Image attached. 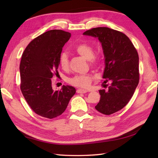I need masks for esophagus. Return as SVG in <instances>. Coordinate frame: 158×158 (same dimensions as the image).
I'll return each instance as SVG.
<instances>
[{"instance_id":"1","label":"esophagus","mask_w":158,"mask_h":158,"mask_svg":"<svg viewBox=\"0 0 158 158\" xmlns=\"http://www.w3.org/2000/svg\"><path fill=\"white\" fill-rule=\"evenodd\" d=\"M77 92L78 93V94H84V93L88 92V90L84 89L79 88V89H77Z\"/></svg>"}]
</instances>
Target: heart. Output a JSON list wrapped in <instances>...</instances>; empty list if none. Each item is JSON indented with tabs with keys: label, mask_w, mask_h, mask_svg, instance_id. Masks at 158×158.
<instances>
[{
	"label": "heart",
	"mask_w": 158,
	"mask_h": 158,
	"mask_svg": "<svg viewBox=\"0 0 158 158\" xmlns=\"http://www.w3.org/2000/svg\"><path fill=\"white\" fill-rule=\"evenodd\" d=\"M75 52L79 55L83 57L86 60H88L92 65L98 64L100 62L99 58L96 55H94V48L85 43H82L75 47ZM59 64L63 70H67L69 68V57L66 52H62L59 58ZM94 76L90 74H83L77 75L70 79L69 82L71 84L82 87V88H88L92 83Z\"/></svg>",
	"instance_id": "1"
}]
</instances>
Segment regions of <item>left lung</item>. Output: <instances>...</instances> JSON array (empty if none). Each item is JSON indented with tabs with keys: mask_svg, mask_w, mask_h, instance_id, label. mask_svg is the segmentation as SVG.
I'll use <instances>...</instances> for the list:
<instances>
[{
	"mask_svg": "<svg viewBox=\"0 0 158 158\" xmlns=\"http://www.w3.org/2000/svg\"><path fill=\"white\" fill-rule=\"evenodd\" d=\"M83 35L97 38L102 45L105 66L102 78L104 83L110 81L111 84L107 90H99L100 99L95 108L111 115L128 103L139 84L138 53L125 34L111 28H95Z\"/></svg>",
	"mask_w": 158,
	"mask_h": 158,
	"instance_id": "1",
	"label": "left lung"
}]
</instances>
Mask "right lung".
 I'll list each match as a JSON object with an SVG mask.
<instances>
[{"instance_id": "add662e5", "label": "right lung", "mask_w": 158, "mask_h": 158, "mask_svg": "<svg viewBox=\"0 0 158 158\" xmlns=\"http://www.w3.org/2000/svg\"><path fill=\"white\" fill-rule=\"evenodd\" d=\"M70 32L52 30L33 39L23 52L19 65L20 89L26 102L37 115L53 119L66 110L76 89L63 85L53 91L52 79L58 73L59 58Z\"/></svg>"}]
</instances>
